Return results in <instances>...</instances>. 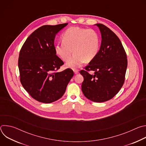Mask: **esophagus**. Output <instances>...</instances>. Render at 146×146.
<instances>
[{
    "label": "esophagus",
    "instance_id": "1",
    "mask_svg": "<svg viewBox=\"0 0 146 146\" xmlns=\"http://www.w3.org/2000/svg\"><path fill=\"white\" fill-rule=\"evenodd\" d=\"M74 74H78V73H79V72H78V70H74Z\"/></svg>",
    "mask_w": 146,
    "mask_h": 146
}]
</instances>
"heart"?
I'll list each match as a JSON object with an SVG mask.
<instances>
[{
	"label": "heart",
	"mask_w": 146,
	"mask_h": 146,
	"mask_svg": "<svg viewBox=\"0 0 146 146\" xmlns=\"http://www.w3.org/2000/svg\"><path fill=\"white\" fill-rule=\"evenodd\" d=\"M61 40L62 42L55 46V51L65 62L70 59L73 52V56L66 63V66L72 69L79 68L84 61L92 60L99 50V37L93 29L70 27L62 34Z\"/></svg>",
	"instance_id": "1"
}]
</instances>
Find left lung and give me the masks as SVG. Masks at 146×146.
<instances>
[{"mask_svg":"<svg viewBox=\"0 0 146 146\" xmlns=\"http://www.w3.org/2000/svg\"><path fill=\"white\" fill-rule=\"evenodd\" d=\"M102 35L96 57L80 71L84 77L81 90L88 99L104 102L112 99L122 88L128 65L125 51L118 36L108 27L97 24ZM94 71V75L89 73Z\"/></svg>","mask_w":146,"mask_h":146,"instance_id":"8db88e82","label":"left lung"}]
</instances>
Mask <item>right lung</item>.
Returning a JSON list of instances; mask_svg holds the SVG:
<instances>
[{"label": "right lung", "instance_id": "add662e5", "mask_svg": "<svg viewBox=\"0 0 146 146\" xmlns=\"http://www.w3.org/2000/svg\"><path fill=\"white\" fill-rule=\"evenodd\" d=\"M68 24L38 28L27 38L20 50L21 83L38 102L50 103L60 98L74 75L69 68L58 72L64 63L56 55L54 48L56 34Z\"/></svg>", "mask_w": 146, "mask_h": 146}]
</instances>
